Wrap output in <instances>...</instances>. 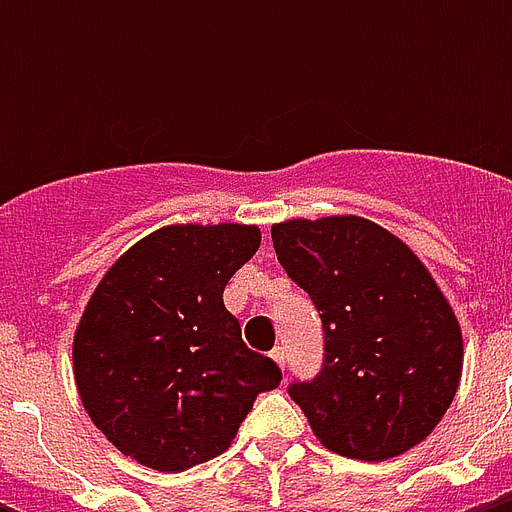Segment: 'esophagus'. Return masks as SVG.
Returning <instances> with one entry per match:
<instances>
[{"label":"esophagus","instance_id":"obj_1","mask_svg":"<svg viewBox=\"0 0 512 512\" xmlns=\"http://www.w3.org/2000/svg\"><path fill=\"white\" fill-rule=\"evenodd\" d=\"M271 358L276 361V364L281 366V369H287V350L284 348H273L271 350Z\"/></svg>","mask_w":512,"mask_h":512}]
</instances>
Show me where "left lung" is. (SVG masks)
<instances>
[{
    "label": "left lung",
    "instance_id": "obj_1",
    "mask_svg": "<svg viewBox=\"0 0 512 512\" xmlns=\"http://www.w3.org/2000/svg\"><path fill=\"white\" fill-rule=\"evenodd\" d=\"M279 263L319 311L324 364L289 382L321 444L353 460L398 457L430 436L462 372V332L425 265L364 217L271 228Z\"/></svg>",
    "mask_w": 512,
    "mask_h": 512
}]
</instances>
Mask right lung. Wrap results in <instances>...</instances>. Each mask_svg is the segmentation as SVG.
Segmentation results:
<instances>
[{"instance_id": "add662e5", "label": "right lung", "mask_w": 512, "mask_h": 512, "mask_svg": "<svg viewBox=\"0 0 512 512\" xmlns=\"http://www.w3.org/2000/svg\"><path fill=\"white\" fill-rule=\"evenodd\" d=\"M255 225H167L127 249L74 337L82 404L146 468L177 473L223 454L281 369L241 340L223 289L255 255Z\"/></svg>"}]
</instances>
